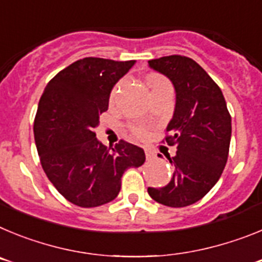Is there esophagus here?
I'll return each mask as SVG.
<instances>
[{"label": "esophagus", "instance_id": "1", "mask_svg": "<svg viewBox=\"0 0 262 262\" xmlns=\"http://www.w3.org/2000/svg\"><path fill=\"white\" fill-rule=\"evenodd\" d=\"M145 156H147L148 160H154L155 157H156V155L152 151H149V149H145Z\"/></svg>", "mask_w": 262, "mask_h": 262}]
</instances>
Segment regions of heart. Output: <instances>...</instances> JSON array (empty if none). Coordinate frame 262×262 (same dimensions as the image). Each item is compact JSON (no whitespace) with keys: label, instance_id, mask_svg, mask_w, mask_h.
Returning <instances> with one entry per match:
<instances>
[{"label":"heart","instance_id":"obj_1","mask_svg":"<svg viewBox=\"0 0 262 262\" xmlns=\"http://www.w3.org/2000/svg\"><path fill=\"white\" fill-rule=\"evenodd\" d=\"M149 85H151L152 88V92H154V90L165 89V88H172L170 86V84H169L168 80H165L164 77H160V76H154V77H151V80H149ZM119 88L120 85H117V86H115L114 92H113V94H111V99L115 98ZM131 129H133V133L135 134L136 136H139V138H144V136L147 135V129H145L143 126H131Z\"/></svg>","mask_w":262,"mask_h":262}]
</instances>
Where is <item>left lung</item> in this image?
<instances>
[{
	"label": "left lung",
	"mask_w": 262,
	"mask_h": 262,
	"mask_svg": "<svg viewBox=\"0 0 262 262\" xmlns=\"http://www.w3.org/2000/svg\"><path fill=\"white\" fill-rule=\"evenodd\" d=\"M148 64L174 86V114L164 142L177 148L168 156L174 166L170 182L148 187V194L161 205L185 207L202 200L221 178L230 151L231 115L221 88L193 59L172 55Z\"/></svg>",
	"instance_id": "left-lung-1"
}]
</instances>
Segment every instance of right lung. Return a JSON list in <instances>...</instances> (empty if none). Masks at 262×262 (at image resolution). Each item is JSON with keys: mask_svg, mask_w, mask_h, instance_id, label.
I'll list each match as a JSON object with an SVG mask.
<instances>
[{"mask_svg": "<svg viewBox=\"0 0 262 262\" xmlns=\"http://www.w3.org/2000/svg\"><path fill=\"white\" fill-rule=\"evenodd\" d=\"M135 64L85 57L57 73L46 86L34 120L40 164L67 201L97 207L117 198L120 178L143 165L142 148L120 140L114 148L96 138L99 115L108 108L111 89Z\"/></svg>", "mask_w": 262, "mask_h": 262, "instance_id": "add662e5", "label": "right lung"}]
</instances>
